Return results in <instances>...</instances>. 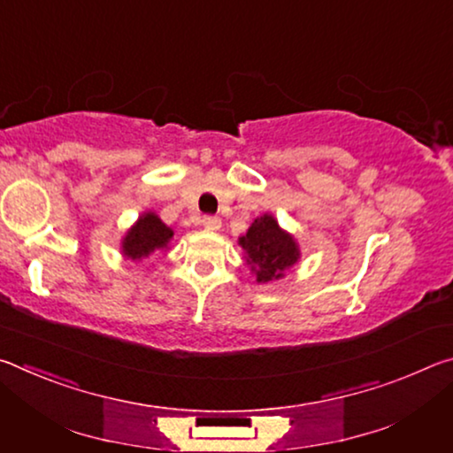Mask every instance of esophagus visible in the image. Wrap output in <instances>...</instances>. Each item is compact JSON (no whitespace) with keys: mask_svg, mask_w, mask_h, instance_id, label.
I'll return each mask as SVG.
<instances>
[{"mask_svg":"<svg viewBox=\"0 0 453 453\" xmlns=\"http://www.w3.org/2000/svg\"><path fill=\"white\" fill-rule=\"evenodd\" d=\"M202 226H203L205 229H211V232H216V229H219L221 221H219V218H216V216H203Z\"/></svg>","mask_w":453,"mask_h":453,"instance_id":"esophagus-1","label":"esophagus"}]
</instances>
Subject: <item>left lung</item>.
Instances as JSON below:
<instances>
[{"label": "left lung", "mask_w": 453, "mask_h": 453, "mask_svg": "<svg viewBox=\"0 0 453 453\" xmlns=\"http://www.w3.org/2000/svg\"><path fill=\"white\" fill-rule=\"evenodd\" d=\"M240 245L248 254L251 272H256L257 281L264 283L281 278L283 272L300 257L294 237L281 232L272 216L257 218L248 234L240 237Z\"/></svg>", "instance_id": "1"}]
</instances>
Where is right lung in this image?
Instances as JSON below:
<instances>
[{
    "label": "right lung",
    "mask_w": 453,
    "mask_h": 453,
    "mask_svg": "<svg viewBox=\"0 0 453 453\" xmlns=\"http://www.w3.org/2000/svg\"><path fill=\"white\" fill-rule=\"evenodd\" d=\"M173 232L162 224L156 213H145L140 221L129 229L124 240V254L132 259L148 257L151 251L167 248Z\"/></svg>",
    "instance_id": "1"
}]
</instances>
